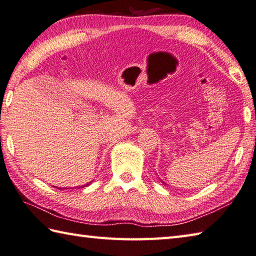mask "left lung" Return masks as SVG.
<instances>
[{
    "mask_svg": "<svg viewBox=\"0 0 256 256\" xmlns=\"http://www.w3.org/2000/svg\"><path fill=\"white\" fill-rule=\"evenodd\" d=\"M162 183H164V182H162Z\"/></svg>",
    "mask_w": 256,
    "mask_h": 256,
    "instance_id": "obj_1",
    "label": "left lung"
}]
</instances>
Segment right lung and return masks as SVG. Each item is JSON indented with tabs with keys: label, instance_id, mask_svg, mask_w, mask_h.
Wrapping results in <instances>:
<instances>
[{
	"label": "right lung",
	"instance_id": "obj_1",
	"mask_svg": "<svg viewBox=\"0 0 256 256\" xmlns=\"http://www.w3.org/2000/svg\"><path fill=\"white\" fill-rule=\"evenodd\" d=\"M91 183H92V181H91V182H88V183H86V184H84V185H81V186H76V188H85V186H88V185L91 184ZM54 188H56V186H54ZM60 188V190H64L65 188Z\"/></svg>",
	"mask_w": 256,
	"mask_h": 256
}]
</instances>
